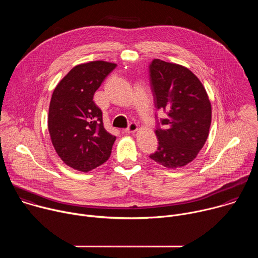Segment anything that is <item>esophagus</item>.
Masks as SVG:
<instances>
[{
  "instance_id": "obj_1",
  "label": "esophagus",
  "mask_w": 258,
  "mask_h": 258,
  "mask_svg": "<svg viewBox=\"0 0 258 258\" xmlns=\"http://www.w3.org/2000/svg\"><path fill=\"white\" fill-rule=\"evenodd\" d=\"M138 130H139V125L137 124V123H131L130 125H128V127L125 130V133L126 134H135L136 132H138Z\"/></svg>"
}]
</instances>
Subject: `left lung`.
Wrapping results in <instances>:
<instances>
[{"label": "left lung", "mask_w": 258, "mask_h": 258, "mask_svg": "<svg viewBox=\"0 0 258 258\" xmlns=\"http://www.w3.org/2000/svg\"><path fill=\"white\" fill-rule=\"evenodd\" d=\"M155 106L167 112L157 127L158 149L150 158L166 168L192 162L208 138L211 104L200 80L187 67L154 59L150 65Z\"/></svg>", "instance_id": "obj_1"}]
</instances>
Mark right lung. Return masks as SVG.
<instances>
[{
	"label": "right lung",
	"mask_w": 258,
	"mask_h": 258,
	"mask_svg": "<svg viewBox=\"0 0 258 258\" xmlns=\"http://www.w3.org/2000/svg\"><path fill=\"white\" fill-rule=\"evenodd\" d=\"M116 67L107 61H91L73 67L56 86L49 107L48 130L61 160L88 172L106 162L116 137L103 125L95 92Z\"/></svg>",
	"instance_id": "obj_1"
}]
</instances>
